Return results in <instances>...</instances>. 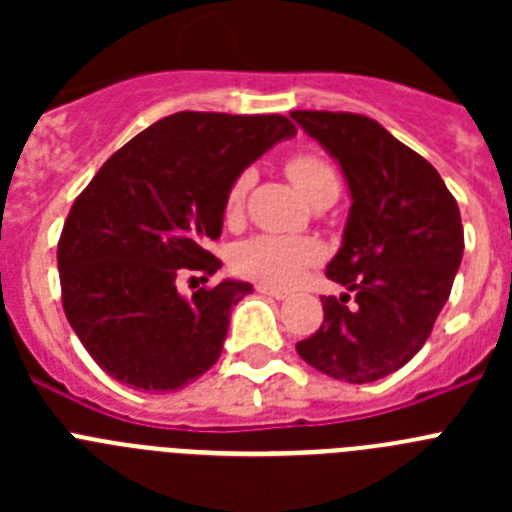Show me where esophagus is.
<instances>
[{"mask_svg": "<svg viewBox=\"0 0 512 512\" xmlns=\"http://www.w3.org/2000/svg\"><path fill=\"white\" fill-rule=\"evenodd\" d=\"M256 292H259V295H266V297H274V300H284V297H287V292H284V289L269 287V284H256Z\"/></svg>", "mask_w": 512, "mask_h": 512, "instance_id": "34e87169", "label": "esophagus"}]
</instances>
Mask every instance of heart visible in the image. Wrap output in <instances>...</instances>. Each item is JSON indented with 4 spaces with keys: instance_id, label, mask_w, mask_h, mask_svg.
Listing matches in <instances>:
<instances>
[{
    "instance_id": "b5f03b06",
    "label": "heart",
    "mask_w": 512,
    "mask_h": 512,
    "mask_svg": "<svg viewBox=\"0 0 512 512\" xmlns=\"http://www.w3.org/2000/svg\"><path fill=\"white\" fill-rule=\"evenodd\" d=\"M284 171L307 200H315L323 192H338V174L323 156L310 151L292 153L284 161ZM251 171H241L225 194V220H238L246 205V194L251 187ZM318 243L300 235H253L248 241L233 248L230 264L241 277L261 284H292L302 271L318 259Z\"/></svg>"
}]
</instances>
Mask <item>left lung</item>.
Listing matches in <instances>:
<instances>
[{
  "label": "left lung",
  "mask_w": 512,
  "mask_h": 512,
  "mask_svg": "<svg viewBox=\"0 0 512 512\" xmlns=\"http://www.w3.org/2000/svg\"><path fill=\"white\" fill-rule=\"evenodd\" d=\"M292 117L341 164L354 202L325 269L346 292L320 297L323 325L297 354L333 379L377 382L418 354L449 300L464 253L459 205L438 171L372 117Z\"/></svg>",
  "instance_id": "left-lung-1"
}]
</instances>
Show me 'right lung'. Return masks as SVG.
<instances>
[{"mask_svg": "<svg viewBox=\"0 0 512 512\" xmlns=\"http://www.w3.org/2000/svg\"><path fill=\"white\" fill-rule=\"evenodd\" d=\"M295 133L284 115L176 112L112 153L76 197L58 241L63 312L110 377L169 392L220 359L230 307L253 287L225 279L184 297L176 277L207 282L223 266L210 243L230 184Z\"/></svg>", "mask_w": 512, "mask_h": 512, "instance_id": "right-lung-1", "label": "right lung"}]
</instances>
